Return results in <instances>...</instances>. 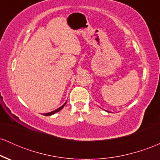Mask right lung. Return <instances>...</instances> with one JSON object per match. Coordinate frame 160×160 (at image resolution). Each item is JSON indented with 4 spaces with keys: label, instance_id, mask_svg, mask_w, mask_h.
Returning <instances> with one entry per match:
<instances>
[{
    "label": "right lung",
    "instance_id": "obj_1",
    "mask_svg": "<svg viewBox=\"0 0 160 160\" xmlns=\"http://www.w3.org/2000/svg\"><path fill=\"white\" fill-rule=\"evenodd\" d=\"M66 102L65 104H63V105L62 106H61V107L60 108H58V109H56V110H55V111H51V112H49V113H43V115L44 116H51V115H52V114H54V113H57V112H58V111H61V110L62 109V108H64V106L66 104Z\"/></svg>",
    "mask_w": 160,
    "mask_h": 160
}]
</instances>
